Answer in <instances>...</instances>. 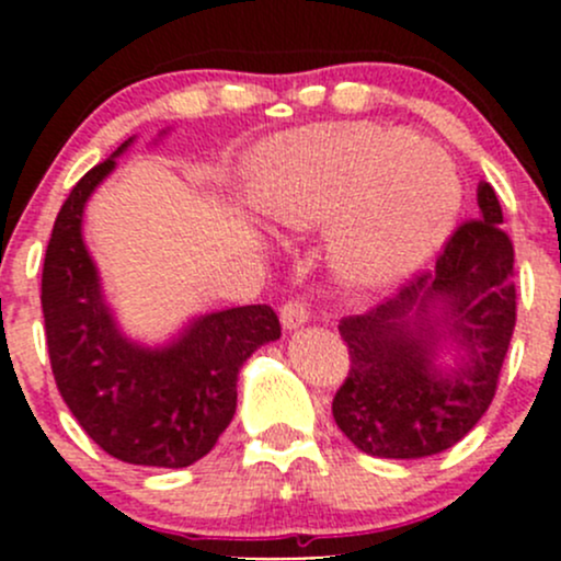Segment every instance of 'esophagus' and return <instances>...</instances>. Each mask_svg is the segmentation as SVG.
I'll list each match as a JSON object with an SVG mask.
<instances>
[{
  "label": "esophagus",
  "instance_id": "34e87169",
  "mask_svg": "<svg viewBox=\"0 0 561 561\" xmlns=\"http://www.w3.org/2000/svg\"><path fill=\"white\" fill-rule=\"evenodd\" d=\"M279 317H282V325H285V328H298V325H304V322L309 320V307H307V301H304V298H290V301L282 304Z\"/></svg>",
  "mask_w": 561,
  "mask_h": 561
}]
</instances>
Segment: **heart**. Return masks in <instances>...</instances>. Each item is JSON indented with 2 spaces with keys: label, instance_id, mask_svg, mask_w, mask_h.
Masks as SVG:
<instances>
[{
  "label": "heart",
  "instance_id": "b5f03b06",
  "mask_svg": "<svg viewBox=\"0 0 561 561\" xmlns=\"http://www.w3.org/2000/svg\"><path fill=\"white\" fill-rule=\"evenodd\" d=\"M260 208L309 230L336 220L333 257L358 282H386L421 263L448 233L461 201L456 165L437 144L371 124H317L265 149Z\"/></svg>",
  "mask_w": 561,
  "mask_h": 561
}]
</instances>
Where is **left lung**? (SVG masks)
<instances>
[{"instance_id":"1","label":"left lung","mask_w":561,"mask_h":561,"mask_svg":"<svg viewBox=\"0 0 561 561\" xmlns=\"http://www.w3.org/2000/svg\"><path fill=\"white\" fill-rule=\"evenodd\" d=\"M478 217L448 236L434 268L366 314L342 320L350 369L333 396V421L358 450L380 458H423L454 448L494 401L516 328L513 241L491 184L478 186ZM434 300L444 314L433 320ZM450 327L468 353L443 378L431 350Z\"/></svg>"}]
</instances>
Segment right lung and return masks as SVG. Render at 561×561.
I'll list each match as a JSON object with an SVG mask.
<instances>
[{
    "label": "right lung",
    "instance_id": "obj_1",
    "mask_svg": "<svg viewBox=\"0 0 561 561\" xmlns=\"http://www.w3.org/2000/svg\"><path fill=\"white\" fill-rule=\"evenodd\" d=\"M127 144L83 175L59 208L39 293L45 342L61 399L107 456L179 469L217 445L233 421L239 369L260 344L282 336V325L268 304L225 309L195 320L179 342L154 353L116 331L81 219Z\"/></svg>",
    "mask_w": 561,
    "mask_h": 561
}]
</instances>
